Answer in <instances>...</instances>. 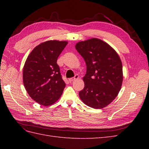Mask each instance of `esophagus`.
<instances>
[{"label":"esophagus","mask_w":149,"mask_h":149,"mask_svg":"<svg viewBox=\"0 0 149 149\" xmlns=\"http://www.w3.org/2000/svg\"><path fill=\"white\" fill-rule=\"evenodd\" d=\"M79 79V75H75L74 77L70 78V79H69V81L70 82V83H71V82L74 81H75V80H76V79Z\"/></svg>","instance_id":"1"}]
</instances>
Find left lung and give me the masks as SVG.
Instances as JSON below:
<instances>
[{
  "label": "left lung",
  "instance_id": "left-lung-1",
  "mask_svg": "<svg viewBox=\"0 0 149 149\" xmlns=\"http://www.w3.org/2000/svg\"><path fill=\"white\" fill-rule=\"evenodd\" d=\"M75 49L86 65L81 100L94 109L106 107L118 95L122 84V63L118 53L95 38L77 43Z\"/></svg>",
  "mask_w": 149,
  "mask_h": 149
}]
</instances>
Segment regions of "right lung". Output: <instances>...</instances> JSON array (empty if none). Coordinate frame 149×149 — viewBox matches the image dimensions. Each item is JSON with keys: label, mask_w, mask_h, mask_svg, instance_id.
<instances>
[{"label": "right lung", "mask_w": 149, "mask_h": 149, "mask_svg": "<svg viewBox=\"0 0 149 149\" xmlns=\"http://www.w3.org/2000/svg\"><path fill=\"white\" fill-rule=\"evenodd\" d=\"M66 41L49 40L31 52L23 68V83L27 93L40 105L49 106L61 96L66 84L57 64Z\"/></svg>", "instance_id": "add662e5"}]
</instances>
